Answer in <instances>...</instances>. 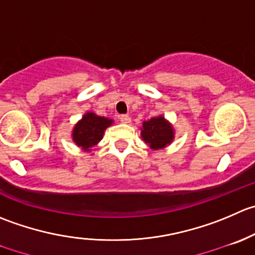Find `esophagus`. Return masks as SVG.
Listing matches in <instances>:
<instances>
[{"label":"esophagus","instance_id":"esophagus-1","mask_svg":"<svg viewBox=\"0 0 255 255\" xmlns=\"http://www.w3.org/2000/svg\"><path fill=\"white\" fill-rule=\"evenodd\" d=\"M121 122L122 123H126V125H128V123H130V117L128 115H122L120 117Z\"/></svg>","mask_w":255,"mask_h":255}]
</instances>
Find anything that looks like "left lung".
Masks as SVG:
<instances>
[{"label": "left lung", "instance_id": "1", "mask_svg": "<svg viewBox=\"0 0 255 255\" xmlns=\"http://www.w3.org/2000/svg\"><path fill=\"white\" fill-rule=\"evenodd\" d=\"M140 135L152 149L158 150L172 143L174 138V129L163 116H158L143 122Z\"/></svg>", "mask_w": 255, "mask_h": 255}]
</instances>
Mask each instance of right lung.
<instances>
[{"mask_svg": "<svg viewBox=\"0 0 255 255\" xmlns=\"http://www.w3.org/2000/svg\"><path fill=\"white\" fill-rule=\"evenodd\" d=\"M113 123L112 120L101 117L93 112H87L82 120L75 126L72 130V139L78 147L86 152H90L103 137L106 128Z\"/></svg>", "mask_w": 255, "mask_h": 255, "instance_id": "obj_1", "label": "right lung"}]
</instances>
